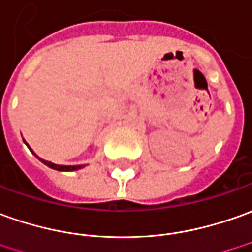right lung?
<instances>
[{"label":"right lung","mask_w":252,"mask_h":252,"mask_svg":"<svg viewBox=\"0 0 252 252\" xmlns=\"http://www.w3.org/2000/svg\"><path fill=\"white\" fill-rule=\"evenodd\" d=\"M29 148H30V147H29ZM30 151L34 154V151H32V149L30 148ZM34 155H35V154H34ZM36 158H38L43 164H46L48 167H50V169H53V170H57V171H74V170H79V169H82V167H85V164H78V166H62V164H55V163L48 162V160H43V159H41L39 156H36Z\"/></svg>","instance_id":"1"}]
</instances>
